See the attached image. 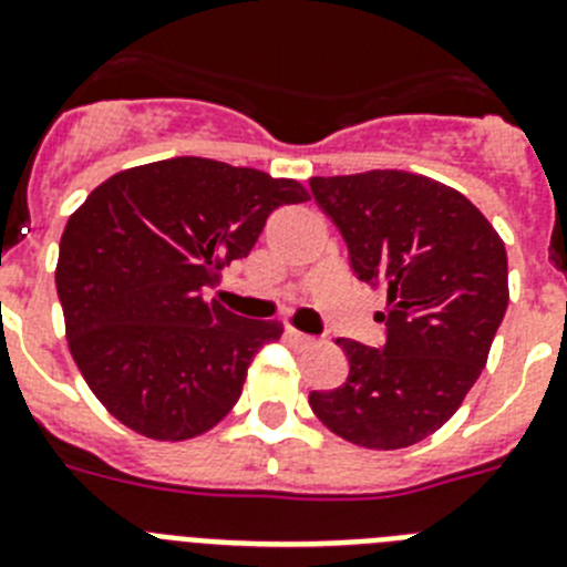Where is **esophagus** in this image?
I'll return each mask as SVG.
<instances>
[{
	"label": "esophagus",
	"mask_w": 567,
	"mask_h": 567,
	"mask_svg": "<svg viewBox=\"0 0 567 567\" xmlns=\"http://www.w3.org/2000/svg\"><path fill=\"white\" fill-rule=\"evenodd\" d=\"M287 338L292 340L295 346H312L315 340L309 338V334H303V332H298V329H292V327H287Z\"/></svg>",
	"instance_id": "34e87169"
}]
</instances>
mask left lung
I'll return each instance as SVG.
<instances>
[{
  "label": "left lung",
  "instance_id": "obj_1",
  "mask_svg": "<svg viewBox=\"0 0 567 567\" xmlns=\"http://www.w3.org/2000/svg\"><path fill=\"white\" fill-rule=\"evenodd\" d=\"M360 280L385 292V346L340 338L349 378L309 405L329 432L374 452L452 420L477 383L508 309V255L454 187L403 169L312 178Z\"/></svg>",
  "mask_w": 567,
  "mask_h": 567
}]
</instances>
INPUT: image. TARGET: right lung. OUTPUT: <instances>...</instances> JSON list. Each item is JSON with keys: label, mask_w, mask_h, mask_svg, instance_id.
<instances>
[{"label": "right lung", "mask_w": 567, "mask_h": 567, "mask_svg": "<svg viewBox=\"0 0 567 567\" xmlns=\"http://www.w3.org/2000/svg\"><path fill=\"white\" fill-rule=\"evenodd\" d=\"M295 178L213 158H167L110 175L70 215L56 292L70 354L118 423L182 443L221 423L278 320L207 298L247 258L269 213L307 202Z\"/></svg>", "instance_id": "obj_1"}]
</instances>
